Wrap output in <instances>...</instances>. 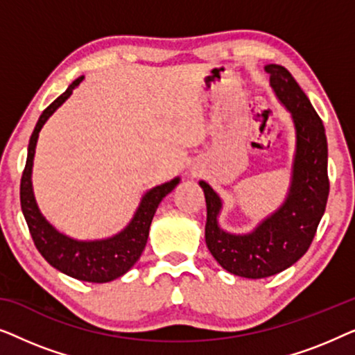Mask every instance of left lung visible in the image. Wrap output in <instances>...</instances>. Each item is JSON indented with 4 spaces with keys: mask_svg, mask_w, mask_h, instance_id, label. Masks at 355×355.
Instances as JSON below:
<instances>
[{
    "mask_svg": "<svg viewBox=\"0 0 355 355\" xmlns=\"http://www.w3.org/2000/svg\"><path fill=\"white\" fill-rule=\"evenodd\" d=\"M265 71L295 128L293 176L284 203L249 234H231L218 225L221 198L200 181L207 202L208 250L226 271L249 279L281 273L309 250L329 193L328 144L322 119L286 67L268 64Z\"/></svg>",
    "mask_w": 355,
    "mask_h": 355,
    "instance_id": "left-lung-1",
    "label": "left lung"
}]
</instances>
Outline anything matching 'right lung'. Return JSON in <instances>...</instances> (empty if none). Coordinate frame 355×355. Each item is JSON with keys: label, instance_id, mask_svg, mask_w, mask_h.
<instances>
[{"label": "right lung", "instance_id": "obj_1", "mask_svg": "<svg viewBox=\"0 0 355 355\" xmlns=\"http://www.w3.org/2000/svg\"><path fill=\"white\" fill-rule=\"evenodd\" d=\"M84 77H79L67 87L62 95L53 101L43 111L28 142L27 162L21 179V207L26 218L33 244L51 266L71 278L89 281V283H108L132 268L142 255L148 239L150 225L159 202L179 184V178L164 182L145 193L135 215L123 231L113 237L101 241H76L60 231H56L38 210L32 191V166L33 155L43 124L48 118L69 98L72 90L80 84Z\"/></svg>", "mask_w": 355, "mask_h": 355}]
</instances>
